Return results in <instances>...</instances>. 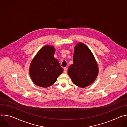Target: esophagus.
<instances>
[{
  "mask_svg": "<svg viewBox=\"0 0 127 127\" xmlns=\"http://www.w3.org/2000/svg\"><path fill=\"white\" fill-rule=\"evenodd\" d=\"M67 72V68L66 67H64V73H66Z\"/></svg>",
  "mask_w": 127,
  "mask_h": 127,
  "instance_id": "esophagus-1",
  "label": "esophagus"
}]
</instances>
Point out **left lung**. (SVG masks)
<instances>
[{
  "mask_svg": "<svg viewBox=\"0 0 127 127\" xmlns=\"http://www.w3.org/2000/svg\"><path fill=\"white\" fill-rule=\"evenodd\" d=\"M73 64L68 70V74L73 83L80 87H85L96 79L99 69L93 54L88 47L79 43L74 47Z\"/></svg>",
  "mask_w": 127,
  "mask_h": 127,
  "instance_id": "1",
  "label": "left lung"
}]
</instances>
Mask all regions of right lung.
<instances>
[{
    "label": "right lung",
    "instance_id": "obj_1",
    "mask_svg": "<svg viewBox=\"0 0 127 127\" xmlns=\"http://www.w3.org/2000/svg\"><path fill=\"white\" fill-rule=\"evenodd\" d=\"M55 49L53 46L42 47L30 64L29 73L33 82L46 88L55 83L63 72L58 60L54 58Z\"/></svg>",
    "mask_w": 127,
    "mask_h": 127
}]
</instances>
